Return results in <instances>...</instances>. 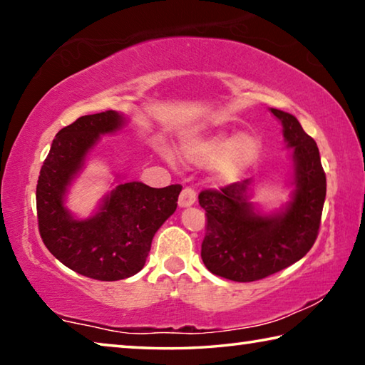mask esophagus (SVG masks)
<instances>
[{"label":"esophagus","instance_id":"1","mask_svg":"<svg viewBox=\"0 0 365 365\" xmlns=\"http://www.w3.org/2000/svg\"><path fill=\"white\" fill-rule=\"evenodd\" d=\"M196 202V191L193 188H183L180 196H178V206L180 207H190Z\"/></svg>","mask_w":365,"mask_h":365}]
</instances>
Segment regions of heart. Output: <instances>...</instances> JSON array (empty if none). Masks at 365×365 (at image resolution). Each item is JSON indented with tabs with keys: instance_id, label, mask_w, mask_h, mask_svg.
<instances>
[{
	"instance_id": "obj_1",
	"label": "heart",
	"mask_w": 365,
	"mask_h": 365,
	"mask_svg": "<svg viewBox=\"0 0 365 365\" xmlns=\"http://www.w3.org/2000/svg\"><path fill=\"white\" fill-rule=\"evenodd\" d=\"M262 151V138L256 132L215 133L185 140L178 158L196 168H211L222 183L237 180L256 163Z\"/></svg>"
}]
</instances>
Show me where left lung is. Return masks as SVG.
Wrapping results in <instances>:
<instances>
[{"mask_svg":"<svg viewBox=\"0 0 365 365\" xmlns=\"http://www.w3.org/2000/svg\"><path fill=\"white\" fill-rule=\"evenodd\" d=\"M293 150V193L279 212L261 214L250 202L252 178L220 190L201 191L197 200L207 225L202 262L212 274L233 282H255L287 269L316 242L327 193L319 148L294 115L270 108Z\"/></svg>","mask_w":365,"mask_h":365,"instance_id":"obj_1","label":"left lung"}]
</instances>
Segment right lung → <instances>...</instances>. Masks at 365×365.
<instances>
[{"mask_svg":"<svg viewBox=\"0 0 365 365\" xmlns=\"http://www.w3.org/2000/svg\"><path fill=\"white\" fill-rule=\"evenodd\" d=\"M125 117L106 110L78 117L53 140L36 185L40 237L49 252L80 275L101 282L128 279L143 269L154 233L177 209L180 185L151 188L119 182L100 211L76 219L66 207L67 187L101 135L120 130Z\"/></svg>","mask_w":365,"mask_h":365,"instance_id":"obj_1","label":"right lung"}]
</instances>
